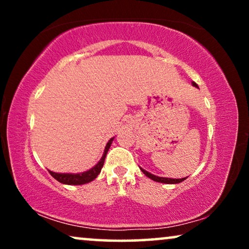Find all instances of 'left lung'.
<instances>
[{"mask_svg":"<svg viewBox=\"0 0 249 249\" xmlns=\"http://www.w3.org/2000/svg\"><path fill=\"white\" fill-rule=\"evenodd\" d=\"M193 85H194V86H195V87H197V84H196V83H193ZM141 170H142V172H144V175H145L146 177H148L149 179L154 180V181H156V182H162V183H179V182H181V181H183V180L186 179V178H182V179H171V178H163V177H158V176H154V175H152V173L147 172V171H146V170L142 169V168H141Z\"/></svg>","mask_w":249,"mask_h":249,"instance_id":"left-lung-1","label":"left lung"}]
</instances>
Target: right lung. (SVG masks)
I'll list each match as a JSON object with an SVG mask.
<instances>
[{
	"label": "right lung",
	"mask_w": 249,
	"mask_h": 249,
	"mask_svg": "<svg viewBox=\"0 0 249 249\" xmlns=\"http://www.w3.org/2000/svg\"><path fill=\"white\" fill-rule=\"evenodd\" d=\"M113 138H111L110 141L107 142V146H105L103 156H102L100 162H98L95 166H93V168L88 170V171H85L81 173H56L53 171H49L50 175L52 176L54 179H56L59 182L64 183V185H85V183L93 181V180L96 178L98 175H100L101 170H102V168H103L105 156H107L108 148L111 147V144H112V141H113Z\"/></svg>",
	"instance_id": "right-lung-1"
}]
</instances>
